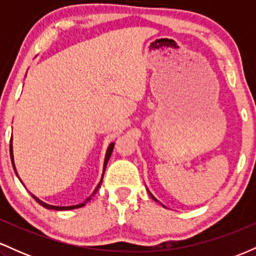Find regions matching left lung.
<instances>
[{
	"label": "left lung",
	"mask_w": 256,
	"mask_h": 256,
	"mask_svg": "<svg viewBox=\"0 0 256 256\" xmlns=\"http://www.w3.org/2000/svg\"><path fill=\"white\" fill-rule=\"evenodd\" d=\"M148 192H149V195H150V196H152V200H155V201H158V200H156V198H154V196H152V194H150V192H149V190H148Z\"/></svg>",
	"instance_id": "8db88e82"
}]
</instances>
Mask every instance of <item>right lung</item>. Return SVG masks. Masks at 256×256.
Segmentation results:
<instances>
[{"instance_id":"1","label":"right lung","mask_w":256,"mask_h":256,"mask_svg":"<svg viewBox=\"0 0 256 256\" xmlns=\"http://www.w3.org/2000/svg\"><path fill=\"white\" fill-rule=\"evenodd\" d=\"M10 158H12V164H13V168H14V171H16V165H14V156H13V146H12V138H10ZM113 148H114V143H110V146H108V149H107V152H106L104 164V173H102V178H101V182H100L98 186H96L95 192H92V195H91V196H94V195H95L96 192H98V190L100 185H101V183H102V179H104V170H106V166H107V162H108V160H110V155H112V152H113ZM16 176H18V173H16ZM18 178H19V177H18ZM19 179H20V178H19ZM31 195H32V194H31ZM91 196H90V198H86V201H84L83 204H76V206H68V207H60V206H52V204H46V202L40 201V200L38 198H36V196H34V195H32V198H34V200H36V201H37L38 204H40V206H43L44 208H46V210H76V208H80V207H83V206H84L85 204H86L88 201H90Z\"/></svg>"}]
</instances>
